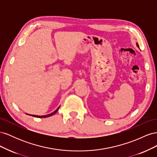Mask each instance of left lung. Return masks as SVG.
<instances>
[{
	"mask_svg": "<svg viewBox=\"0 0 157 157\" xmlns=\"http://www.w3.org/2000/svg\"><path fill=\"white\" fill-rule=\"evenodd\" d=\"M136 45H137V47H138V48H140V46H139L138 44H137V43H136Z\"/></svg>",
	"mask_w": 157,
	"mask_h": 157,
	"instance_id": "left-lung-1",
	"label": "left lung"
}]
</instances>
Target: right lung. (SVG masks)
Returning <instances> with one entry per match:
<instances>
[{"label": "right lung", "instance_id": "obj_1", "mask_svg": "<svg viewBox=\"0 0 157 157\" xmlns=\"http://www.w3.org/2000/svg\"><path fill=\"white\" fill-rule=\"evenodd\" d=\"M60 107V106H59ZM59 107L56 109V110L55 111H54L53 113H50V114H49V115H44V116H38V115H31V116H33V117H37V118H44V117H50V116H52V115H54V114L58 111V109H59ZM28 115V114H27Z\"/></svg>", "mask_w": 157, "mask_h": 157}]
</instances>
